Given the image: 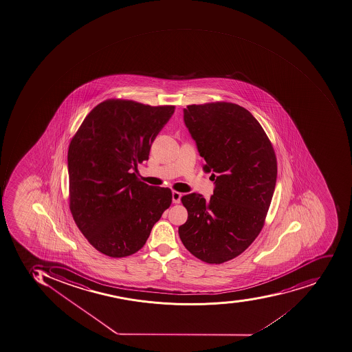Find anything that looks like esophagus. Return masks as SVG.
<instances>
[{
	"mask_svg": "<svg viewBox=\"0 0 352 352\" xmlns=\"http://www.w3.org/2000/svg\"><path fill=\"white\" fill-rule=\"evenodd\" d=\"M181 197H182V194L179 193V192H172V202L175 203V204H179L181 201Z\"/></svg>",
	"mask_w": 352,
	"mask_h": 352,
	"instance_id": "obj_1",
	"label": "esophagus"
}]
</instances>
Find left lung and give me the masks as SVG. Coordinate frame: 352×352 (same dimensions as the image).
Returning a JSON list of instances; mask_svg holds the SVG:
<instances>
[{
	"label": "left lung",
	"mask_w": 352,
	"mask_h": 352,
	"mask_svg": "<svg viewBox=\"0 0 352 352\" xmlns=\"http://www.w3.org/2000/svg\"><path fill=\"white\" fill-rule=\"evenodd\" d=\"M183 114L215 188L210 199L197 193L181 199L188 221L179 234L193 256L219 265L261 232L276 188V153L259 122L237 104L188 105Z\"/></svg>",
	"instance_id": "obj_1"
}]
</instances>
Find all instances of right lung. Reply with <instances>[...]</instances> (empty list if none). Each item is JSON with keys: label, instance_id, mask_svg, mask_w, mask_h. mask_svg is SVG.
<instances>
[{"label": "right lung", "instance_id": "add662e5", "mask_svg": "<svg viewBox=\"0 0 352 352\" xmlns=\"http://www.w3.org/2000/svg\"><path fill=\"white\" fill-rule=\"evenodd\" d=\"M175 107L107 100L87 115L68 150L69 201L87 241L113 258L144 247L172 202L170 188L150 186L131 173Z\"/></svg>", "mask_w": 352, "mask_h": 352}]
</instances>
